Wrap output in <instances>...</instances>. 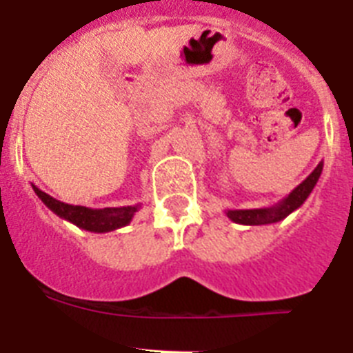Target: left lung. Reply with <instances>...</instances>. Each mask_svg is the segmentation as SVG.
Segmentation results:
<instances>
[{"label":"left lung","instance_id":"left-lung-1","mask_svg":"<svg viewBox=\"0 0 353 353\" xmlns=\"http://www.w3.org/2000/svg\"><path fill=\"white\" fill-rule=\"evenodd\" d=\"M323 172V161L319 163L318 167L314 168L309 174V177L301 181L300 185L296 186L291 194L283 197L280 203L269 208H253V210H226V215L230 221L236 222V224H244V226H262V224H274L280 222L291 215L292 212L300 208L301 204L307 201L310 192L314 190V186L318 183L319 176Z\"/></svg>","mask_w":353,"mask_h":353}]
</instances>
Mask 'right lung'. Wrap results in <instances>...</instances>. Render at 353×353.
<instances>
[{
  "mask_svg": "<svg viewBox=\"0 0 353 353\" xmlns=\"http://www.w3.org/2000/svg\"><path fill=\"white\" fill-rule=\"evenodd\" d=\"M37 194L55 215H59L64 221L82 228L85 232L93 233H108L114 232L118 228L127 226L132 221L134 213L140 210V204L134 206H120V208H85V206H75V204H66L62 201L53 199L52 195L44 194L37 186H32Z\"/></svg>",
  "mask_w": 353,
  "mask_h": 353,
  "instance_id": "1",
  "label": "right lung"
}]
</instances>
